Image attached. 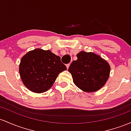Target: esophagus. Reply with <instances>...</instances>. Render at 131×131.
Listing matches in <instances>:
<instances>
[{"label":"esophagus","mask_w":131,"mask_h":131,"mask_svg":"<svg viewBox=\"0 0 131 131\" xmlns=\"http://www.w3.org/2000/svg\"><path fill=\"white\" fill-rule=\"evenodd\" d=\"M69 66H70V64H67V65H66V67H67V69H69Z\"/></svg>","instance_id":"obj_1"}]
</instances>
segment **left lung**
Returning <instances> with one entry per match:
<instances>
[{
  "label": "left lung",
  "instance_id": "obj_1",
  "mask_svg": "<svg viewBox=\"0 0 131 131\" xmlns=\"http://www.w3.org/2000/svg\"><path fill=\"white\" fill-rule=\"evenodd\" d=\"M77 57V59L72 62L68 69L74 84L87 93L99 90L109 78L111 70L109 63L92 52L80 51Z\"/></svg>",
  "mask_w": 131,
  "mask_h": 131
}]
</instances>
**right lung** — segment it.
<instances>
[{"label":"right lung","mask_w":131,"mask_h":131,"mask_svg":"<svg viewBox=\"0 0 131 131\" xmlns=\"http://www.w3.org/2000/svg\"><path fill=\"white\" fill-rule=\"evenodd\" d=\"M67 70L61 58L50 50L35 49L21 59L19 73L25 86L36 93L46 92L51 88L58 75Z\"/></svg>","instance_id":"obj_1"}]
</instances>
